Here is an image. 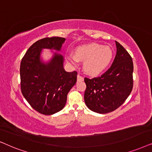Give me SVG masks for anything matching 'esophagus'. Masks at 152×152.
<instances>
[{"instance_id": "obj_1", "label": "esophagus", "mask_w": 152, "mask_h": 152, "mask_svg": "<svg viewBox=\"0 0 152 152\" xmlns=\"http://www.w3.org/2000/svg\"><path fill=\"white\" fill-rule=\"evenodd\" d=\"M83 80H84L83 77L80 76V74H78V76H77V80H78V81H83Z\"/></svg>"}]
</instances>
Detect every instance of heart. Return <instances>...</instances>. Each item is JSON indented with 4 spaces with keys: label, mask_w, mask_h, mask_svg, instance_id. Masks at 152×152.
<instances>
[{
    "label": "heart",
    "mask_w": 152,
    "mask_h": 152,
    "mask_svg": "<svg viewBox=\"0 0 152 152\" xmlns=\"http://www.w3.org/2000/svg\"><path fill=\"white\" fill-rule=\"evenodd\" d=\"M113 56V50L109 46L91 43L77 46L75 49V55L66 54V59L74 66H77L79 61L84 62L85 72L91 76H97L108 68Z\"/></svg>",
    "instance_id": "b5f03b06"
}]
</instances>
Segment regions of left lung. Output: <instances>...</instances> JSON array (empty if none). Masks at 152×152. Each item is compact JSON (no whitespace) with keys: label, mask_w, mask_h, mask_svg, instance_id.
I'll return each instance as SVG.
<instances>
[{"label":"left lung","mask_w":152,"mask_h":152,"mask_svg":"<svg viewBox=\"0 0 152 152\" xmlns=\"http://www.w3.org/2000/svg\"><path fill=\"white\" fill-rule=\"evenodd\" d=\"M115 44L117 53L110 67L101 76L84 79L85 103L90 110L101 114L118 108L133 89L132 58L119 42Z\"/></svg>","instance_id":"left-lung-1"}]
</instances>
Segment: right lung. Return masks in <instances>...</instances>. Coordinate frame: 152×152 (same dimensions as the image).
Instances as JSON below:
<instances>
[{"instance_id": "1", "label": "right lung", "mask_w": 152, "mask_h": 152, "mask_svg": "<svg viewBox=\"0 0 152 152\" xmlns=\"http://www.w3.org/2000/svg\"><path fill=\"white\" fill-rule=\"evenodd\" d=\"M65 41L63 37H46L28 48L20 65L21 90L24 98L33 109L50 115L65 106L69 90L76 84L77 72H67L63 67L64 58L54 53L47 63L40 60L43 48L60 50Z\"/></svg>"}]
</instances>
